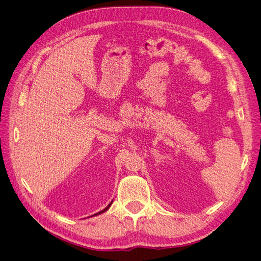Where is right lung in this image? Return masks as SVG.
Wrapping results in <instances>:
<instances>
[{"label": "right lung", "instance_id": "add662e5", "mask_svg": "<svg viewBox=\"0 0 261 261\" xmlns=\"http://www.w3.org/2000/svg\"><path fill=\"white\" fill-rule=\"evenodd\" d=\"M111 204H112V201H111V203H109L108 206H107V208H105L103 210H101V211H99L98 213H96V215H93V216H98V215H101V213H103V212H106L110 207H111Z\"/></svg>", "mask_w": 261, "mask_h": 261}]
</instances>
